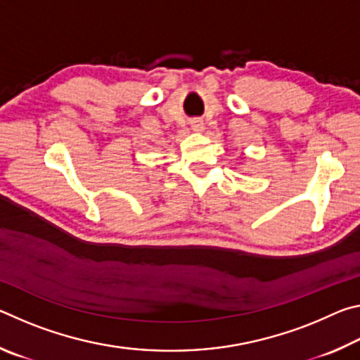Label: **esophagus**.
I'll return each mask as SVG.
<instances>
[{"mask_svg": "<svg viewBox=\"0 0 360 360\" xmlns=\"http://www.w3.org/2000/svg\"><path fill=\"white\" fill-rule=\"evenodd\" d=\"M191 127H192V130L195 131V133H202L203 130H205V124L200 119H193L192 122H191Z\"/></svg>", "mask_w": 360, "mask_h": 360, "instance_id": "34e87169", "label": "esophagus"}]
</instances>
